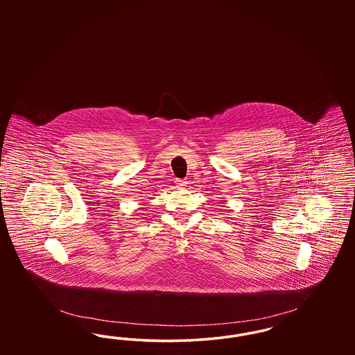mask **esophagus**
<instances>
[{"label": "esophagus", "instance_id": "esophagus-1", "mask_svg": "<svg viewBox=\"0 0 355 355\" xmlns=\"http://www.w3.org/2000/svg\"><path fill=\"white\" fill-rule=\"evenodd\" d=\"M175 184H177V186H180V187H185L187 182L184 181V180H177V181H175Z\"/></svg>", "mask_w": 355, "mask_h": 355}]
</instances>
